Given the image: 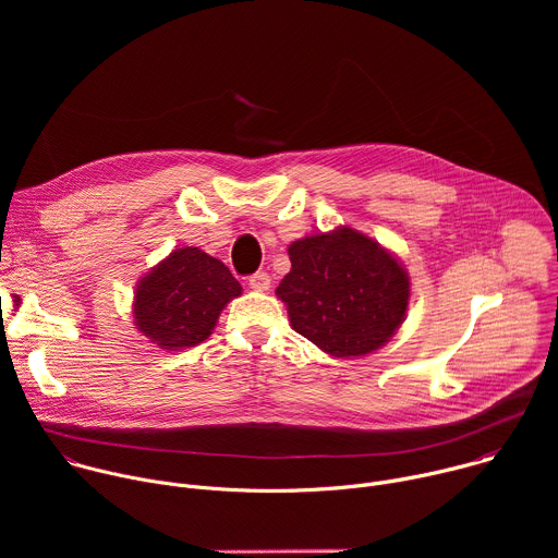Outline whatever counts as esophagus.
I'll return each instance as SVG.
<instances>
[{
  "label": "esophagus",
  "instance_id": "34e87169",
  "mask_svg": "<svg viewBox=\"0 0 558 558\" xmlns=\"http://www.w3.org/2000/svg\"><path fill=\"white\" fill-rule=\"evenodd\" d=\"M250 287L254 291H267L271 287V278L267 271H256L254 276H250Z\"/></svg>",
  "mask_w": 558,
  "mask_h": 558
}]
</instances>
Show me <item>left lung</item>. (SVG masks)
<instances>
[{"mask_svg":"<svg viewBox=\"0 0 558 558\" xmlns=\"http://www.w3.org/2000/svg\"><path fill=\"white\" fill-rule=\"evenodd\" d=\"M289 260L276 295L287 304L291 327L325 353H373L404 323L409 274L357 229L300 238L289 245Z\"/></svg>","mask_w":558,"mask_h":558,"instance_id":"left-lung-1","label":"left lung"}]
</instances>
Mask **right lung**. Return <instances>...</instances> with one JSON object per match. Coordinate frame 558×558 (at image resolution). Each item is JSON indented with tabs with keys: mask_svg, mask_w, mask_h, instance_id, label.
<instances>
[{
	"mask_svg": "<svg viewBox=\"0 0 558 558\" xmlns=\"http://www.w3.org/2000/svg\"><path fill=\"white\" fill-rule=\"evenodd\" d=\"M243 293L231 271L198 247L174 250L134 291V325L168 351L207 340L229 300Z\"/></svg>",
	"mask_w": 558,
	"mask_h": 558,
	"instance_id": "add662e5",
	"label": "right lung"
}]
</instances>
